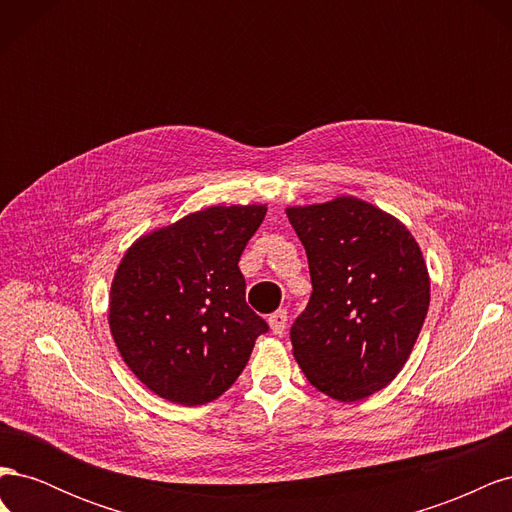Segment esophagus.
<instances>
[{"label":"esophagus","mask_w":512,"mask_h":512,"mask_svg":"<svg viewBox=\"0 0 512 512\" xmlns=\"http://www.w3.org/2000/svg\"><path fill=\"white\" fill-rule=\"evenodd\" d=\"M286 324H288V314L284 312V309H277L275 314L269 316V327L275 335H282L286 331Z\"/></svg>","instance_id":"1"}]
</instances>
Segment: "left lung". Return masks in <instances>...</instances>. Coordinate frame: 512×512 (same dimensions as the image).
Instances as JSON below:
<instances>
[{
  "label": "left lung",
  "mask_w": 512,
  "mask_h": 512,
  "mask_svg": "<svg viewBox=\"0 0 512 512\" xmlns=\"http://www.w3.org/2000/svg\"><path fill=\"white\" fill-rule=\"evenodd\" d=\"M307 252L312 297L290 329L309 384L352 404L389 386L429 309L421 247L395 215L356 196L286 207Z\"/></svg>",
  "instance_id": "1"
}]
</instances>
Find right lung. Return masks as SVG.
<instances>
[{
    "mask_svg": "<svg viewBox=\"0 0 512 512\" xmlns=\"http://www.w3.org/2000/svg\"><path fill=\"white\" fill-rule=\"evenodd\" d=\"M267 205H215L153 228L123 254L108 292L121 359L181 406L224 395L269 327L245 303L239 258Z\"/></svg>",
    "mask_w": 512,
    "mask_h": 512,
    "instance_id": "obj_1",
    "label": "right lung"
}]
</instances>
